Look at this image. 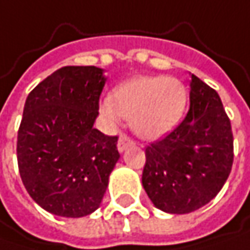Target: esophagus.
Instances as JSON below:
<instances>
[{
    "mask_svg": "<svg viewBox=\"0 0 250 250\" xmlns=\"http://www.w3.org/2000/svg\"><path fill=\"white\" fill-rule=\"evenodd\" d=\"M131 145H134V141L129 136H126V135H121L119 136V139H118V151L121 152V153L125 151L128 146H131Z\"/></svg>",
    "mask_w": 250,
    "mask_h": 250,
    "instance_id": "esophagus-1",
    "label": "esophagus"
}]
</instances>
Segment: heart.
<instances>
[{
  "instance_id": "obj_1",
  "label": "heart",
  "mask_w": 250,
  "mask_h": 250,
  "mask_svg": "<svg viewBox=\"0 0 250 250\" xmlns=\"http://www.w3.org/2000/svg\"><path fill=\"white\" fill-rule=\"evenodd\" d=\"M188 105L182 81L164 75H141L118 85L111 99L101 104V114L112 125L131 119L132 131L144 139H158L178 126Z\"/></svg>"
}]
</instances>
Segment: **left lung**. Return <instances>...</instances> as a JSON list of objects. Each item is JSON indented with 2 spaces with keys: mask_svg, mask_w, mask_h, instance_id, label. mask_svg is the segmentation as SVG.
<instances>
[{
  "mask_svg": "<svg viewBox=\"0 0 250 250\" xmlns=\"http://www.w3.org/2000/svg\"><path fill=\"white\" fill-rule=\"evenodd\" d=\"M189 111L182 124L146 148L142 185L155 208L173 215L209 204L233 164L230 121L218 92L193 74Z\"/></svg>",
  "mask_w": 250,
  "mask_h": 250,
  "instance_id": "obj_1",
  "label": "left lung"
}]
</instances>
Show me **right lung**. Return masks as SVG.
<instances>
[{
  "instance_id": "1",
  "label": "right lung",
  "mask_w": 250,
  "mask_h": 250,
  "mask_svg": "<svg viewBox=\"0 0 250 250\" xmlns=\"http://www.w3.org/2000/svg\"><path fill=\"white\" fill-rule=\"evenodd\" d=\"M97 66H63L28 95L17 158L29 196L46 212L82 218L95 212L119 159L118 136L94 128L106 82Z\"/></svg>"
}]
</instances>
